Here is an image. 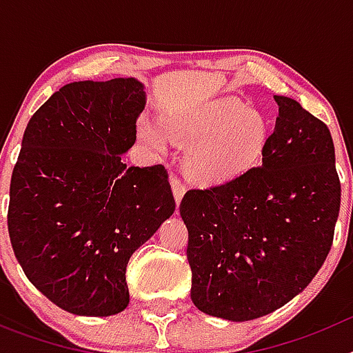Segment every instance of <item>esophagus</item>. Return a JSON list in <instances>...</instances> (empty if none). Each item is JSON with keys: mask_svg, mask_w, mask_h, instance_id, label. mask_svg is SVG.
<instances>
[{"mask_svg": "<svg viewBox=\"0 0 353 353\" xmlns=\"http://www.w3.org/2000/svg\"><path fill=\"white\" fill-rule=\"evenodd\" d=\"M171 189H173L174 201H176V205H179L180 199H182L183 194H185V183H183L179 176H173V179H171Z\"/></svg>", "mask_w": 353, "mask_h": 353, "instance_id": "obj_1", "label": "esophagus"}]
</instances>
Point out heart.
<instances>
[{"instance_id": "1", "label": "heart", "mask_w": 353, "mask_h": 353, "mask_svg": "<svg viewBox=\"0 0 353 353\" xmlns=\"http://www.w3.org/2000/svg\"><path fill=\"white\" fill-rule=\"evenodd\" d=\"M161 127L171 141L189 146L187 173L207 185L230 182L256 168L270 143L269 120L232 99L164 113ZM138 136L155 150L164 146L162 134L146 121L139 123Z\"/></svg>"}]
</instances>
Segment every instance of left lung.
<instances>
[{"mask_svg": "<svg viewBox=\"0 0 353 353\" xmlns=\"http://www.w3.org/2000/svg\"><path fill=\"white\" fill-rule=\"evenodd\" d=\"M274 99L279 117L261 166L191 189L180 203L192 302L232 322L272 313L310 285L330 251L341 205L329 127L297 101Z\"/></svg>", "mask_w": 353, "mask_h": 353, "instance_id": "1", "label": "left lung"}]
</instances>
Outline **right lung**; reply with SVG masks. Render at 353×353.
<instances>
[{
	"instance_id": "right-lung-1",
	"label": "right lung",
	"mask_w": 353,
	"mask_h": 353,
	"mask_svg": "<svg viewBox=\"0 0 353 353\" xmlns=\"http://www.w3.org/2000/svg\"><path fill=\"white\" fill-rule=\"evenodd\" d=\"M145 104L134 77L79 81L52 93L24 130L8 235L28 279L72 314L125 310L129 258L174 212L166 168L121 159Z\"/></svg>"
}]
</instances>
